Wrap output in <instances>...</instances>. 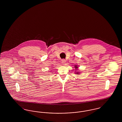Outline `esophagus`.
Masks as SVG:
<instances>
[{"instance_id":"obj_1","label":"esophagus","mask_w":122,"mask_h":122,"mask_svg":"<svg viewBox=\"0 0 122 122\" xmlns=\"http://www.w3.org/2000/svg\"><path fill=\"white\" fill-rule=\"evenodd\" d=\"M61 61H62V63L63 64H64V63H65V62H66V60H65V59H63Z\"/></svg>"}]
</instances>
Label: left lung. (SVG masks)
I'll return each instance as SVG.
<instances>
[{
    "instance_id": "obj_1",
    "label": "left lung",
    "mask_w": 122,
    "mask_h": 122,
    "mask_svg": "<svg viewBox=\"0 0 122 122\" xmlns=\"http://www.w3.org/2000/svg\"><path fill=\"white\" fill-rule=\"evenodd\" d=\"M75 68H76V69H77L78 67L77 65H75ZM76 74H77V75H79L80 73H79V72H76Z\"/></svg>"
}]
</instances>
